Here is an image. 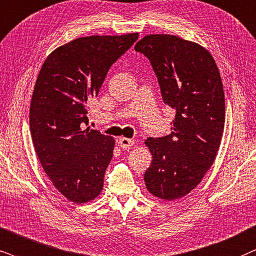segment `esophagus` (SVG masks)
Here are the masks:
<instances>
[{
  "mask_svg": "<svg viewBox=\"0 0 256 256\" xmlns=\"http://www.w3.org/2000/svg\"><path fill=\"white\" fill-rule=\"evenodd\" d=\"M118 144L122 148H130L131 146H134V139H130V138L122 137L120 139H119Z\"/></svg>",
  "mask_w": 256,
  "mask_h": 256,
  "instance_id": "esophagus-1",
  "label": "esophagus"
}]
</instances>
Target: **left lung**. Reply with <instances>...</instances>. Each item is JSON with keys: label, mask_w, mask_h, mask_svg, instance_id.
Segmentation results:
<instances>
[{"label": "left lung", "mask_w": 256, "mask_h": 256, "mask_svg": "<svg viewBox=\"0 0 256 256\" xmlns=\"http://www.w3.org/2000/svg\"><path fill=\"white\" fill-rule=\"evenodd\" d=\"M134 50L156 74L163 102L174 110L171 134L148 138L152 162L146 189L162 200L186 196L214 163L224 128V92L214 58L202 46L174 35H146Z\"/></svg>", "instance_id": "1"}]
</instances>
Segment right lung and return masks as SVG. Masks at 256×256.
<instances>
[{"mask_svg":"<svg viewBox=\"0 0 256 256\" xmlns=\"http://www.w3.org/2000/svg\"><path fill=\"white\" fill-rule=\"evenodd\" d=\"M138 33L79 38L52 52L35 84L29 112L33 144L53 186L74 203L99 195L114 140L87 128L88 102Z\"/></svg>","mask_w":256,"mask_h":256,"instance_id":"add662e5","label":"right lung"}]
</instances>
